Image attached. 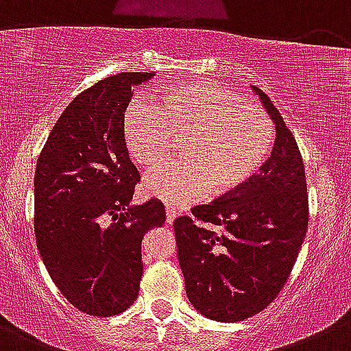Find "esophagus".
Here are the masks:
<instances>
[{"label": "esophagus", "mask_w": 351, "mask_h": 351, "mask_svg": "<svg viewBox=\"0 0 351 351\" xmlns=\"http://www.w3.org/2000/svg\"><path fill=\"white\" fill-rule=\"evenodd\" d=\"M165 213H167V223H172L173 220H176V217L179 215L178 210L173 208V206H170V205L165 206Z\"/></svg>", "instance_id": "obj_1"}]
</instances>
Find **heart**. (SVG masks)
Returning <instances> with one entry per match:
<instances>
[{"instance_id": "1", "label": "heart", "mask_w": 351, "mask_h": 351, "mask_svg": "<svg viewBox=\"0 0 351 351\" xmlns=\"http://www.w3.org/2000/svg\"><path fill=\"white\" fill-rule=\"evenodd\" d=\"M123 138L132 158L146 169L167 162L173 138H184V158L145 181L149 196L184 205L203 191L219 198L243 188L269 160L276 132L256 103L243 101L219 82L189 81L162 93L153 106H131Z\"/></svg>"}]
</instances>
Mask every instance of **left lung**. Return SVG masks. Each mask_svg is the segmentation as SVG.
Wrapping results in <instances>:
<instances>
[{
    "instance_id": "8db88e82",
    "label": "left lung",
    "mask_w": 351,
    "mask_h": 351,
    "mask_svg": "<svg viewBox=\"0 0 351 351\" xmlns=\"http://www.w3.org/2000/svg\"><path fill=\"white\" fill-rule=\"evenodd\" d=\"M272 122L276 143L260 173L193 216L173 220L186 295L202 315L238 322L262 312L286 285L308 226L305 165L278 108L253 86Z\"/></svg>"
}]
</instances>
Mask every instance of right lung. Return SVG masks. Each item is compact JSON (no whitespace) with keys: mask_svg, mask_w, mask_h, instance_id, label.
Here are the masks:
<instances>
[{"mask_svg":"<svg viewBox=\"0 0 351 351\" xmlns=\"http://www.w3.org/2000/svg\"><path fill=\"white\" fill-rule=\"evenodd\" d=\"M153 75L117 73L75 96L36 165L39 255L66 302L88 315H117L134 303L143 238L165 223L158 199L131 205L139 173L123 138L132 86Z\"/></svg>","mask_w":351,"mask_h":351,"instance_id":"obj_1","label":"right lung"}]
</instances>
